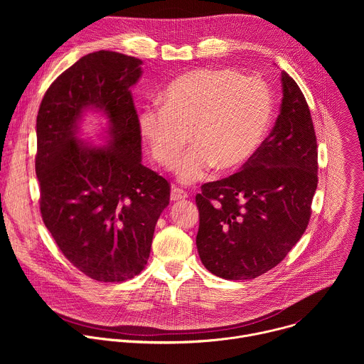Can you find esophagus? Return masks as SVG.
<instances>
[{"label": "esophagus", "mask_w": 364, "mask_h": 364, "mask_svg": "<svg viewBox=\"0 0 364 364\" xmlns=\"http://www.w3.org/2000/svg\"><path fill=\"white\" fill-rule=\"evenodd\" d=\"M187 197H188L187 191H184V190L178 188V187H173V190H171V200H173V201L184 200V198H187Z\"/></svg>", "instance_id": "34e87169"}]
</instances>
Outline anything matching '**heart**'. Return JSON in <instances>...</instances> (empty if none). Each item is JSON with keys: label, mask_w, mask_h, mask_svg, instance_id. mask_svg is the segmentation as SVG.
I'll list each match as a JSON object with an SVG mask.
<instances>
[{"label": "heart", "mask_w": 364, "mask_h": 364, "mask_svg": "<svg viewBox=\"0 0 364 364\" xmlns=\"http://www.w3.org/2000/svg\"><path fill=\"white\" fill-rule=\"evenodd\" d=\"M163 107H145L138 128L152 159L171 168L188 139L194 145L177 164L184 183L212 167L229 173L242 167L261 145L272 118L265 82L232 69H198L173 80Z\"/></svg>", "instance_id": "heart-1"}]
</instances>
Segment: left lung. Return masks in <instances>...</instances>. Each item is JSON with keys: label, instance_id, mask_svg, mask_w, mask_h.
<instances>
[{"label": "left lung", "instance_id": "obj_1", "mask_svg": "<svg viewBox=\"0 0 364 364\" xmlns=\"http://www.w3.org/2000/svg\"><path fill=\"white\" fill-rule=\"evenodd\" d=\"M277 122L242 170L196 196L197 250L223 279H253L275 268L304 235L318 184V151L306 100L281 73Z\"/></svg>", "mask_w": 364, "mask_h": 364}]
</instances>
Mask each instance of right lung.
<instances>
[{
  "instance_id": "add662e5",
  "label": "right lung",
  "mask_w": 364,
  "mask_h": 364,
  "mask_svg": "<svg viewBox=\"0 0 364 364\" xmlns=\"http://www.w3.org/2000/svg\"><path fill=\"white\" fill-rule=\"evenodd\" d=\"M142 60L100 50L50 85L37 115L36 174L43 222L68 261L99 282L138 275L154 229L170 203V183L141 163L131 86ZM86 109L110 119V142L77 139Z\"/></svg>"
}]
</instances>
